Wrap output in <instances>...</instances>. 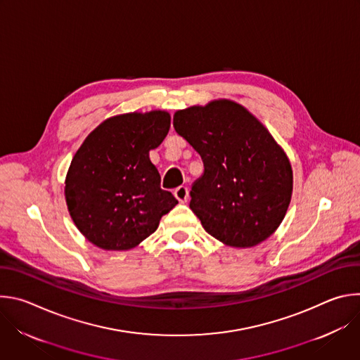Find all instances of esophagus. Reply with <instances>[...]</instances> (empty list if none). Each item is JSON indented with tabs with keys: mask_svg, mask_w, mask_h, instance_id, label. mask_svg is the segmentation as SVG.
Wrapping results in <instances>:
<instances>
[{
	"mask_svg": "<svg viewBox=\"0 0 360 360\" xmlns=\"http://www.w3.org/2000/svg\"><path fill=\"white\" fill-rule=\"evenodd\" d=\"M174 195H175V198H176L181 203H185V202L188 200L189 192H188V188H186V186L181 185V186H178V188L174 191Z\"/></svg>",
	"mask_w": 360,
	"mask_h": 360,
	"instance_id": "obj_1",
	"label": "esophagus"
}]
</instances>
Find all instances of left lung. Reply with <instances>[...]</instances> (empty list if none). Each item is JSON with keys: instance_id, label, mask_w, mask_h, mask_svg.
I'll use <instances>...</instances> for the list:
<instances>
[{"instance_id": "left-lung-1", "label": "left lung", "mask_w": 360, "mask_h": 360, "mask_svg": "<svg viewBox=\"0 0 360 360\" xmlns=\"http://www.w3.org/2000/svg\"><path fill=\"white\" fill-rule=\"evenodd\" d=\"M174 128L203 162L189 208L205 231L233 248L268 239L285 218L293 188L289 160L268 129L228 99L176 111Z\"/></svg>"}]
</instances>
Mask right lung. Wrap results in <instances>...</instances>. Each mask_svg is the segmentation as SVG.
Masks as SVG:
<instances>
[{
    "label": "right lung",
    "instance_id": "1",
    "mask_svg": "<svg viewBox=\"0 0 360 360\" xmlns=\"http://www.w3.org/2000/svg\"><path fill=\"white\" fill-rule=\"evenodd\" d=\"M171 127L165 111L124 114L96 127L74 155L65 199L79 232L105 250H128L157 231L178 200L149 160Z\"/></svg>",
    "mask_w": 360,
    "mask_h": 360
}]
</instances>
